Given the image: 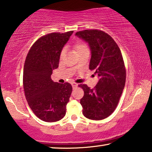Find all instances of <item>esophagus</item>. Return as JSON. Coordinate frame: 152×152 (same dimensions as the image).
I'll return each mask as SVG.
<instances>
[{"mask_svg": "<svg viewBox=\"0 0 152 152\" xmlns=\"http://www.w3.org/2000/svg\"><path fill=\"white\" fill-rule=\"evenodd\" d=\"M72 87L74 88L77 87V86H78V84L76 83H72Z\"/></svg>", "mask_w": 152, "mask_h": 152, "instance_id": "obj_1", "label": "esophagus"}]
</instances>
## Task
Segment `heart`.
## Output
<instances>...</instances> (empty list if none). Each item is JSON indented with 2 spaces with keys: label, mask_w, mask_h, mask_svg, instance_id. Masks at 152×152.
I'll use <instances>...</instances> for the list:
<instances>
[{
  "label": "heart",
  "mask_w": 152,
  "mask_h": 152,
  "mask_svg": "<svg viewBox=\"0 0 152 152\" xmlns=\"http://www.w3.org/2000/svg\"><path fill=\"white\" fill-rule=\"evenodd\" d=\"M75 50L76 52H78L80 51L81 50H83V49H88V47L87 45H86L85 43H84L83 42H78L76 43L75 45ZM64 54H65V50L63 49L61 50V54H60V57L62 58L64 56Z\"/></svg>",
  "instance_id": "obj_1"
}]
</instances>
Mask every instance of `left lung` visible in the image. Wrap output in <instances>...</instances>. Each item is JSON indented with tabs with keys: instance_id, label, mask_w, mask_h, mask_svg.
<instances>
[{
	"instance_id": "8db88e82",
	"label": "left lung",
	"mask_w": 152,
	"mask_h": 152,
	"mask_svg": "<svg viewBox=\"0 0 152 152\" xmlns=\"http://www.w3.org/2000/svg\"><path fill=\"white\" fill-rule=\"evenodd\" d=\"M76 36L88 42L91 57L89 69H95L99 80L94 88L86 85L80 99L83 114L88 119L105 118L116 108L126 81V69L120 48L114 40L102 30L79 31Z\"/></svg>"
}]
</instances>
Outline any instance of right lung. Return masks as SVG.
<instances>
[{"mask_svg":"<svg viewBox=\"0 0 152 152\" xmlns=\"http://www.w3.org/2000/svg\"><path fill=\"white\" fill-rule=\"evenodd\" d=\"M73 31L50 33L36 41L29 50L23 67V85L29 106L45 122H56L66 113L72 87L51 79L53 70L59 66L61 50Z\"/></svg>","mask_w":152,"mask_h":152,"instance_id":"1","label":"right lung"}]
</instances>
